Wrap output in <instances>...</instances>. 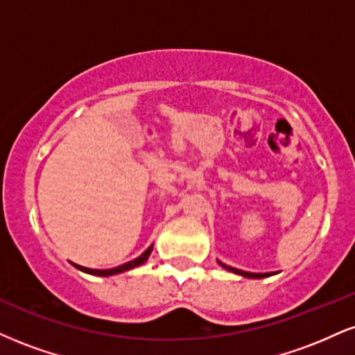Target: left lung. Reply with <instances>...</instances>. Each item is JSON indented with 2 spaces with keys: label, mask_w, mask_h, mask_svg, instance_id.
Here are the masks:
<instances>
[{
  "label": "left lung",
  "mask_w": 355,
  "mask_h": 355,
  "mask_svg": "<svg viewBox=\"0 0 355 355\" xmlns=\"http://www.w3.org/2000/svg\"><path fill=\"white\" fill-rule=\"evenodd\" d=\"M218 264H220L221 268H225V270L234 272V275H241V276H245V277H253V279H259V277L268 276V272H264V275H263V272H248V271H241V270H236V268L228 266V264H223L221 261H218Z\"/></svg>",
  "instance_id": "obj_1"
}]
</instances>
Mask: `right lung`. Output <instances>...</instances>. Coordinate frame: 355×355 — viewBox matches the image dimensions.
<instances>
[{"label": "right lung", "instance_id": "right-lung-1", "mask_svg": "<svg viewBox=\"0 0 355 355\" xmlns=\"http://www.w3.org/2000/svg\"><path fill=\"white\" fill-rule=\"evenodd\" d=\"M152 248H153V246H148L147 250H145L144 253L139 256V258L132 259V261H129V263H123V264H121V266H117V268H110V270H91V268L79 266V264H74V266L78 268V270L87 272V275H94V276H112V275H119V272L129 271V270H132V268L140 266V264H144L145 261H147L148 256H150V253H152Z\"/></svg>", "mask_w": 355, "mask_h": 355}]
</instances>
